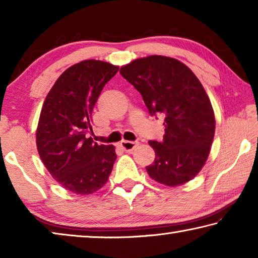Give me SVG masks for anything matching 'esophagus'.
I'll use <instances>...</instances> for the list:
<instances>
[{"label": "esophagus", "mask_w": 258, "mask_h": 258, "mask_svg": "<svg viewBox=\"0 0 258 258\" xmlns=\"http://www.w3.org/2000/svg\"><path fill=\"white\" fill-rule=\"evenodd\" d=\"M139 142H133V141H121L120 142V147L123 148L125 151H132L135 148L138 147Z\"/></svg>", "instance_id": "obj_1"}]
</instances>
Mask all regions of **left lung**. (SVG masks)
I'll return each instance as SVG.
<instances>
[{"label": "left lung", "instance_id": "left-lung-1", "mask_svg": "<svg viewBox=\"0 0 258 258\" xmlns=\"http://www.w3.org/2000/svg\"><path fill=\"white\" fill-rule=\"evenodd\" d=\"M119 73L142 95L151 116L165 117L163 140L149 141L156 158L146 167L148 174L169 186L192 180L206 163L215 133L202 83L184 63L163 55L137 59Z\"/></svg>", "mask_w": 258, "mask_h": 258}]
</instances>
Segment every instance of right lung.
<instances>
[{
	"instance_id": "right-lung-1",
	"label": "right lung",
	"mask_w": 258,
	"mask_h": 258,
	"mask_svg": "<svg viewBox=\"0 0 258 258\" xmlns=\"http://www.w3.org/2000/svg\"><path fill=\"white\" fill-rule=\"evenodd\" d=\"M118 69L99 60L74 64L61 74L43 103L38 154L52 177L74 194H93L112 171L115 148L99 145L86 134L92 131L94 104Z\"/></svg>"
}]
</instances>
